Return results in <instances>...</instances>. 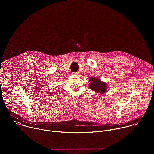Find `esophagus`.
I'll use <instances>...</instances> for the list:
<instances>
[{
  "instance_id": "1",
  "label": "esophagus",
  "mask_w": 154,
  "mask_h": 154,
  "mask_svg": "<svg viewBox=\"0 0 154 154\" xmlns=\"http://www.w3.org/2000/svg\"><path fill=\"white\" fill-rule=\"evenodd\" d=\"M72 74H73V75H78L79 73L77 72H72Z\"/></svg>"
}]
</instances>
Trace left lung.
<instances>
[{"label": "left lung", "mask_w": 154, "mask_h": 154, "mask_svg": "<svg viewBox=\"0 0 154 154\" xmlns=\"http://www.w3.org/2000/svg\"><path fill=\"white\" fill-rule=\"evenodd\" d=\"M90 84L89 85L90 89L98 93H105L106 90V85L102 82L100 80V79L99 78H96V77H91L90 79Z\"/></svg>", "instance_id": "1"}]
</instances>
